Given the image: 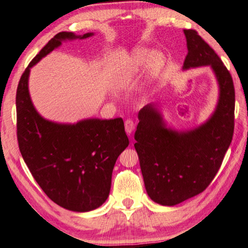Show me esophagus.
I'll return each mask as SVG.
<instances>
[{
  "instance_id": "34e87169",
  "label": "esophagus",
  "mask_w": 248,
  "mask_h": 248,
  "mask_svg": "<svg viewBox=\"0 0 248 248\" xmlns=\"http://www.w3.org/2000/svg\"><path fill=\"white\" fill-rule=\"evenodd\" d=\"M124 129H125V132L128 134L131 133L133 130H134V121L133 119H127L124 121Z\"/></svg>"
}]
</instances>
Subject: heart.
<instances>
[{
  "label": "heart",
  "instance_id": "obj_1",
  "mask_svg": "<svg viewBox=\"0 0 248 248\" xmlns=\"http://www.w3.org/2000/svg\"><path fill=\"white\" fill-rule=\"evenodd\" d=\"M165 65V57L159 52H153L147 47H136L125 58L119 75L118 85L124 89L131 85L136 80L138 74L145 69L150 76L159 73Z\"/></svg>",
  "mask_w": 248,
  "mask_h": 248
}]
</instances>
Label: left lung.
<instances>
[{"label": "left lung", "instance_id": "8db88e82", "mask_svg": "<svg viewBox=\"0 0 248 248\" xmlns=\"http://www.w3.org/2000/svg\"><path fill=\"white\" fill-rule=\"evenodd\" d=\"M184 34L187 55L183 68L211 66L220 97L213 117L186 133L166 129L153 104L140 110L134 147L148 196L164 206H174L206 190L222 164L234 132L235 91L230 71L196 30L186 29Z\"/></svg>", "mask_w": 248, "mask_h": 248}]
</instances>
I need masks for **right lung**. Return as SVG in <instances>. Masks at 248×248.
Returning a JSON list of instances; mask_svg holds the SVG:
<instances>
[{"label": "right lung", "mask_w": 248, "mask_h": 248, "mask_svg": "<svg viewBox=\"0 0 248 248\" xmlns=\"http://www.w3.org/2000/svg\"><path fill=\"white\" fill-rule=\"evenodd\" d=\"M92 34L57 33L30 62L16 93L17 140L22 158L49 200L80 213L97 208L108 197L115 163L129 145L124 120L88 119L58 124L43 119L31 103L28 77L31 67L62 40Z\"/></svg>", "instance_id": "right-lung-1"}]
</instances>
